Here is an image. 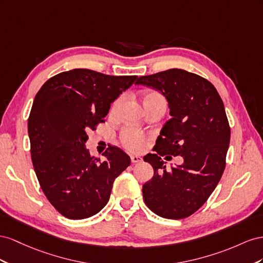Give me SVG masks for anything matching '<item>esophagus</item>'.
<instances>
[{"instance_id":"esophagus-1","label":"esophagus","mask_w":263,"mask_h":263,"mask_svg":"<svg viewBox=\"0 0 263 263\" xmlns=\"http://www.w3.org/2000/svg\"><path fill=\"white\" fill-rule=\"evenodd\" d=\"M131 161L132 163H140L143 161V159H142L141 156H138V155H131Z\"/></svg>"}]
</instances>
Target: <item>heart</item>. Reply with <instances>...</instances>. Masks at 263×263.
<instances>
[{
    "label": "heart",
    "instance_id": "obj_1",
    "mask_svg": "<svg viewBox=\"0 0 263 263\" xmlns=\"http://www.w3.org/2000/svg\"><path fill=\"white\" fill-rule=\"evenodd\" d=\"M144 99H163V98L160 93L151 92L148 93ZM120 101H121V99H119L115 103L114 109H116L119 106ZM120 140H121L122 144L125 147L131 149V151H140V149L144 147L147 137L145 133L134 129V127H125V129L121 131V134H120Z\"/></svg>",
    "mask_w": 263,
    "mask_h": 263
}]
</instances>
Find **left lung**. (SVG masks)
<instances>
[{
	"instance_id": "left-lung-1",
	"label": "left lung",
	"mask_w": 263,
	"mask_h": 263,
	"mask_svg": "<svg viewBox=\"0 0 263 263\" xmlns=\"http://www.w3.org/2000/svg\"><path fill=\"white\" fill-rule=\"evenodd\" d=\"M137 85L159 90L171 116L156 140L155 153L144 156L154 170L142 187L144 201L163 218H186L205 204L226 166L230 127L223 102L211 82L183 69L140 77ZM168 155H181L183 163L167 170L161 156Z\"/></svg>"
}]
</instances>
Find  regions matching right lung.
Segmentation results:
<instances>
[{
    "instance_id": "1",
    "label": "right lung",
    "mask_w": 263,
    "mask_h": 263,
    "mask_svg": "<svg viewBox=\"0 0 263 263\" xmlns=\"http://www.w3.org/2000/svg\"><path fill=\"white\" fill-rule=\"evenodd\" d=\"M137 78L72 69L48 79L35 96L27 125L32 162L44 194L67 218L99 213L115 179L131 163L116 146L100 161L85 144L87 132L103 122L111 103Z\"/></svg>"
}]
</instances>
